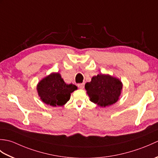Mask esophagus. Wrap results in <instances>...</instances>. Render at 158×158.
<instances>
[{
	"label": "esophagus",
	"mask_w": 158,
	"mask_h": 158,
	"mask_svg": "<svg viewBox=\"0 0 158 158\" xmlns=\"http://www.w3.org/2000/svg\"><path fill=\"white\" fill-rule=\"evenodd\" d=\"M84 83H79L78 85H77V86H78V88H79V89H83L84 88Z\"/></svg>",
	"instance_id": "34e87169"
}]
</instances>
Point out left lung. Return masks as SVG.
I'll return each instance as SVG.
<instances>
[{
    "label": "left lung",
    "mask_w": 158,
    "mask_h": 158,
    "mask_svg": "<svg viewBox=\"0 0 158 158\" xmlns=\"http://www.w3.org/2000/svg\"><path fill=\"white\" fill-rule=\"evenodd\" d=\"M85 88L92 102L100 106L105 107L118 100L122 83L115 77L100 74L93 77L91 82L86 83Z\"/></svg>",
    "instance_id": "8db88e82"
}]
</instances>
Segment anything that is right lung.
Listing matches in <instances>:
<instances>
[{
    "label": "right lung",
    "mask_w": 158,
    "mask_h": 158,
    "mask_svg": "<svg viewBox=\"0 0 158 158\" xmlns=\"http://www.w3.org/2000/svg\"><path fill=\"white\" fill-rule=\"evenodd\" d=\"M77 89L73 84H66L61 75L52 73L38 83L39 96L43 102L52 106H62L69 101L70 93Z\"/></svg>",
    "instance_id": "1"
}]
</instances>
